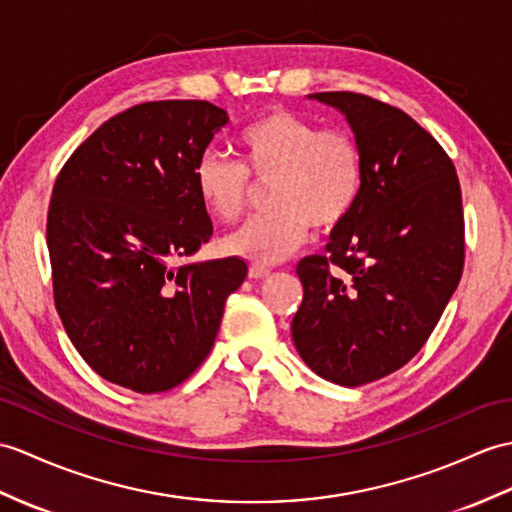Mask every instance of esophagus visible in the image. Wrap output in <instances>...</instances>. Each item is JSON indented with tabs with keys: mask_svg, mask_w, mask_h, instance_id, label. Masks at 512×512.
I'll return each instance as SVG.
<instances>
[{
	"mask_svg": "<svg viewBox=\"0 0 512 512\" xmlns=\"http://www.w3.org/2000/svg\"><path fill=\"white\" fill-rule=\"evenodd\" d=\"M268 275H270V268L264 264H251V268H248V277L251 279H266Z\"/></svg>",
	"mask_w": 512,
	"mask_h": 512,
	"instance_id": "1",
	"label": "esophagus"
}]
</instances>
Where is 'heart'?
Returning a JSON list of instances; mask_svg holds the SVG:
<instances>
[{"mask_svg":"<svg viewBox=\"0 0 512 512\" xmlns=\"http://www.w3.org/2000/svg\"><path fill=\"white\" fill-rule=\"evenodd\" d=\"M242 165L202 154L196 187L216 220L237 222L255 183H270V211L233 233L227 248L259 264L292 255L310 233L334 231L351 216L364 185L362 148L349 130L318 128L307 117L270 109L237 135Z\"/></svg>","mask_w":512,"mask_h":512,"instance_id":"heart-1","label":"heart"}]
</instances>
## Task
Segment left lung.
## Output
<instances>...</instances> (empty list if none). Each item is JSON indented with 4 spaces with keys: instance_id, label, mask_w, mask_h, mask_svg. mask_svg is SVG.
<instances>
[{
    "instance_id": "8db88e82",
    "label": "left lung",
    "mask_w": 512,
    "mask_h": 512,
    "mask_svg": "<svg viewBox=\"0 0 512 512\" xmlns=\"http://www.w3.org/2000/svg\"><path fill=\"white\" fill-rule=\"evenodd\" d=\"M364 157L358 205L323 255L299 261L303 301L292 340L327 382L362 386L408 364L430 338L465 266V216L454 163L397 106L325 91Z\"/></svg>"
}]
</instances>
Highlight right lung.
Returning a JSON list of instances; mask_svg holds the SVG:
<instances>
[{
    "mask_svg": "<svg viewBox=\"0 0 512 512\" xmlns=\"http://www.w3.org/2000/svg\"><path fill=\"white\" fill-rule=\"evenodd\" d=\"M229 115L205 100H159L113 115L71 152L47 209L54 305L95 373L141 395L205 362L248 266H174L213 224L196 165Z\"/></svg>",
    "mask_w": 512,
    "mask_h": 512,
    "instance_id": "1",
    "label": "right lung"
}]
</instances>
